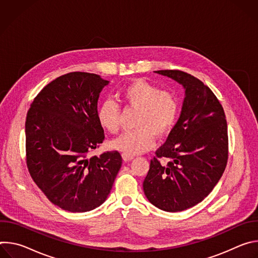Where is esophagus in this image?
Instances as JSON below:
<instances>
[{
  "label": "esophagus",
  "mask_w": 258,
  "mask_h": 258,
  "mask_svg": "<svg viewBox=\"0 0 258 258\" xmlns=\"http://www.w3.org/2000/svg\"><path fill=\"white\" fill-rule=\"evenodd\" d=\"M122 159L124 161H131L134 159V156H128V155H125V154H122Z\"/></svg>",
  "instance_id": "34e87169"
}]
</instances>
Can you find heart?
Wrapping results in <instances>:
<instances>
[{
  "label": "heart",
  "instance_id": "heart-1",
  "mask_svg": "<svg viewBox=\"0 0 258 258\" xmlns=\"http://www.w3.org/2000/svg\"><path fill=\"white\" fill-rule=\"evenodd\" d=\"M122 103L127 108L138 110L133 132H127L111 142L113 149L134 156L153 146L155 136L162 138L172 128L178 105L175 97L144 80H135L119 92ZM120 110L112 100L103 101L97 110L99 125L110 134L119 130Z\"/></svg>",
  "mask_w": 258,
  "mask_h": 258
}]
</instances>
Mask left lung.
I'll return each instance as SVG.
<instances>
[{
  "label": "left lung",
  "mask_w": 258,
  "mask_h": 258,
  "mask_svg": "<svg viewBox=\"0 0 258 258\" xmlns=\"http://www.w3.org/2000/svg\"><path fill=\"white\" fill-rule=\"evenodd\" d=\"M185 90L181 111L156 151L143 182L154 206L176 212L201 202L222 177L228 161V125L223 106L201 81L180 70H157ZM166 158L165 165L159 158Z\"/></svg>",
  "instance_id": "left-lung-1"
}]
</instances>
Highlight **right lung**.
Wrapping results in <instances>:
<instances>
[{
    "mask_svg": "<svg viewBox=\"0 0 258 258\" xmlns=\"http://www.w3.org/2000/svg\"><path fill=\"white\" fill-rule=\"evenodd\" d=\"M108 85L94 73H67L39 93L26 115L28 171L53 204L70 212L103 204L121 167L117 151L89 157L104 140L97 110Z\"/></svg>",
    "mask_w": 258,
    "mask_h": 258,
    "instance_id": "1",
    "label": "right lung"
}]
</instances>
